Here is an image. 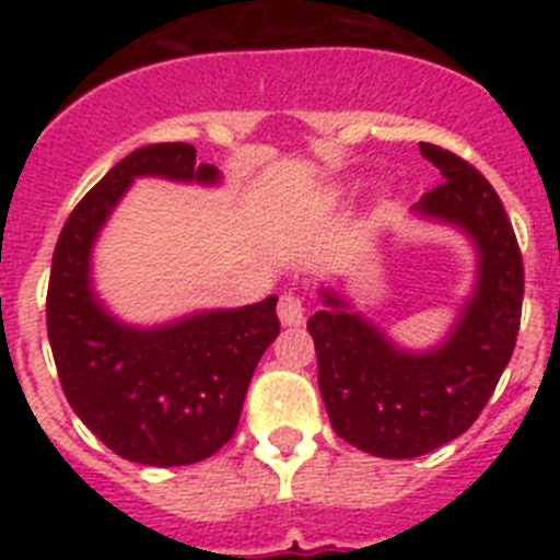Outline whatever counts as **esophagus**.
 <instances>
[{
  "label": "esophagus",
  "mask_w": 560,
  "mask_h": 560,
  "mask_svg": "<svg viewBox=\"0 0 560 560\" xmlns=\"http://www.w3.org/2000/svg\"><path fill=\"white\" fill-rule=\"evenodd\" d=\"M277 316H280V323L294 328V325H303L305 323V305H303V296L294 294V291H285L280 296V305H277Z\"/></svg>",
  "instance_id": "34e87169"
}]
</instances>
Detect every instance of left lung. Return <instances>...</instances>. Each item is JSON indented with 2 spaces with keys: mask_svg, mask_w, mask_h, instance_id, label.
<instances>
[{
  "mask_svg": "<svg viewBox=\"0 0 560 560\" xmlns=\"http://www.w3.org/2000/svg\"><path fill=\"white\" fill-rule=\"evenodd\" d=\"M443 182L412 215L463 232L477 249V280L448 336L429 350L395 345L336 289L308 319L330 427L373 457L407 459L468 432L497 389L522 319L524 266L497 190L457 153L420 142Z\"/></svg>",
  "mask_w": 560,
  "mask_h": 560,
  "instance_id": "obj_1",
  "label": "left lung"
}]
</instances>
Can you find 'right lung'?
<instances>
[{
	"label": "right lung",
	"instance_id": "1",
	"mask_svg": "<svg viewBox=\"0 0 560 560\" xmlns=\"http://www.w3.org/2000/svg\"><path fill=\"white\" fill-rule=\"evenodd\" d=\"M221 185L187 142L128 153L72 210L47 289V336L69 407L131 463L173 468L207 459L235 434L257 361L280 334L277 296L171 323L128 325L92 285V249L133 179Z\"/></svg>",
	"mask_w": 560,
	"mask_h": 560
}]
</instances>
